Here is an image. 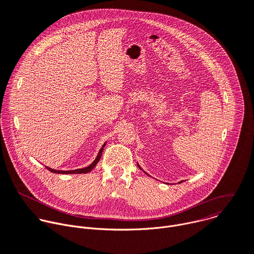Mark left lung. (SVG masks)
<instances>
[{"label": "left lung", "instance_id": "8db88e82", "mask_svg": "<svg viewBox=\"0 0 254 254\" xmlns=\"http://www.w3.org/2000/svg\"><path fill=\"white\" fill-rule=\"evenodd\" d=\"M137 167H138V168H139V169H140V170H141V168H140V167H139V165H138V164H137ZM143 172H144V171H143ZM144 174H146V175H148V176H150V175H149V174H148V173H146V172H144ZM180 183H182V181H181V182H180Z\"/></svg>", "mask_w": 254, "mask_h": 254}]
</instances>
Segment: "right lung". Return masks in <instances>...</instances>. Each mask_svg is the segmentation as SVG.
Masks as SVG:
<instances>
[{
    "instance_id": "add662e5",
    "label": "right lung",
    "mask_w": 254,
    "mask_h": 254,
    "mask_svg": "<svg viewBox=\"0 0 254 254\" xmlns=\"http://www.w3.org/2000/svg\"><path fill=\"white\" fill-rule=\"evenodd\" d=\"M105 143L106 142H104L103 144H102V147H101V149L99 150V152H98V154H97V156H96V158H95V160L89 165V166H87V167H85V168H81V169H76V170H69V171H60V170H54V169H51V168H49V167H46L50 172H52V173H56V174H87V173H89L95 166H96V164L99 162V160H100V158H101V155H102V151H103V148L105 147Z\"/></svg>"
}]
</instances>
